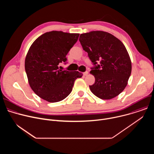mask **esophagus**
I'll return each instance as SVG.
<instances>
[{"label": "esophagus", "mask_w": 154, "mask_h": 154, "mask_svg": "<svg viewBox=\"0 0 154 154\" xmlns=\"http://www.w3.org/2000/svg\"><path fill=\"white\" fill-rule=\"evenodd\" d=\"M88 74V71H86V72H85L83 73L84 76H86Z\"/></svg>", "instance_id": "34e87169"}]
</instances>
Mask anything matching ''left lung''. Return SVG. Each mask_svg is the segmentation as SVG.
Listing matches in <instances>:
<instances>
[{
    "mask_svg": "<svg viewBox=\"0 0 154 154\" xmlns=\"http://www.w3.org/2000/svg\"><path fill=\"white\" fill-rule=\"evenodd\" d=\"M79 41L95 65L90 71L95 77V83L90 86L91 91L103 100L118 96L126 87L131 72V60L124 44L103 31L82 33ZM98 61L100 64L96 65Z\"/></svg>",
    "mask_w": 154,
    "mask_h": 154,
    "instance_id": "8db88e82",
    "label": "left lung"
}]
</instances>
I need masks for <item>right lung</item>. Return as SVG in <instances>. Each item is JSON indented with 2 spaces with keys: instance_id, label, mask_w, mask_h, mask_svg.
<instances>
[{
  "instance_id": "1",
  "label": "right lung",
  "mask_w": 154,
  "mask_h": 154,
  "mask_svg": "<svg viewBox=\"0 0 154 154\" xmlns=\"http://www.w3.org/2000/svg\"><path fill=\"white\" fill-rule=\"evenodd\" d=\"M79 33L61 31L46 32L31 45L25 60L29 83L34 93L49 102H57L72 91L75 80L82 77L79 71L59 69L66 62V55L77 41Z\"/></svg>"
}]
</instances>
